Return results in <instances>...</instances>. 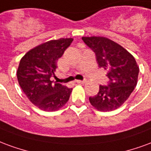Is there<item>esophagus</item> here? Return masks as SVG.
Returning <instances> with one entry per match:
<instances>
[{
	"label": "esophagus",
	"mask_w": 151,
	"mask_h": 151,
	"mask_svg": "<svg viewBox=\"0 0 151 151\" xmlns=\"http://www.w3.org/2000/svg\"><path fill=\"white\" fill-rule=\"evenodd\" d=\"M76 82L77 83H84L86 81L85 80H76Z\"/></svg>",
	"instance_id": "esophagus-1"
}]
</instances>
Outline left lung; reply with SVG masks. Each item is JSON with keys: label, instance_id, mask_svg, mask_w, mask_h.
<instances>
[{"label": "left lung", "instance_id": "1", "mask_svg": "<svg viewBox=\"0 0 151 151\" xmlns=\"http://www.w3.org/2000/svg\"><path fill=\"white\" fill-rule=\"evenodd\" d=\"M82 40L96 55L99 68L107 71V86L90 96L93 107L102 112L115 110L129 98L137 83L139 68L131 54L119 44L104 37H83Z\"/></svg>", "mask_w": 151, "mask_h": 151}]
</instances>
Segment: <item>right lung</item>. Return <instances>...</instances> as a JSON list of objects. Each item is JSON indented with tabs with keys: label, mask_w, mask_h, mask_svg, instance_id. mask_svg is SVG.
Returning <instances> with one entry per match:
<instances>
[{
	"label": "right lung",
	"mask_w": 151,
	"mask_h": 151,
	"mask_svg": "<svg viewBox=\"0 0 151 151\" xmlns=\"http://www.w3.org/2000/svg\"><path fill=\"white\" fill-rule=\"evenodd\" d=\"M73 38L50 40L33 48L23 56L17 68L19 85L31 103L44 111H56L69 100L72 88L53 82L57 61Z\"/></svg>",
	"instance_id": "right-lung-1"
}]
</instances>
